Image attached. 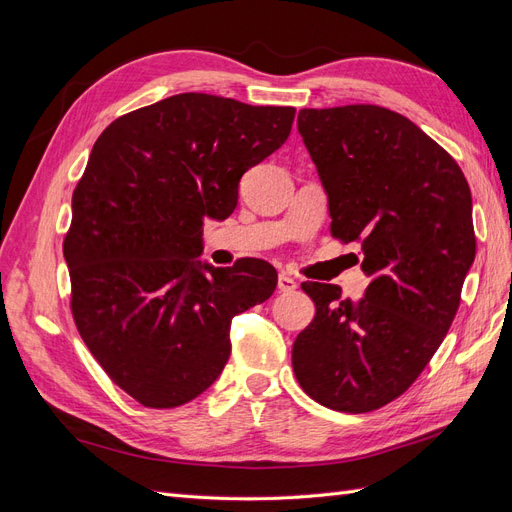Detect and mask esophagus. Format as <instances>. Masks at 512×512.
I'll use <instances>...</instances> for the list:
<instances>
[{"label":"esophagus","instance_id":"1","mask_svg":"<svg viewBox=\"0 0 512 512\" xmlns=\"http://www.w3.org/2000/svg\"><path fill=\"white\" fill-rule=\"evenodd\" d=\"M297 280H294V277H290V275H286V273H282L280 277H277V290L280 292H292V290H297Z\"/></svg>","mask_w":512,"mask_h":512}]
</instances>
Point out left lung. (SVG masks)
Segmentation results:
<instances>
[{
    "label": "left lung",
    "mask_w": 512,
    "mask_h": 512,
    "mask_svg": "<svg viewBox=\"0 0 512 512\" xmlns=\"http://www.w3.org/2000/svg\"><path fill=\"white\" fill-rule=\"evenodd\" d=\"M299 132L329 196L331 235L361 243L365 297L305 282L316 316L292 346L301 389L337 412L404 395L440 348L476 254L459 164L384 106L303 108Z\"/></svg>",
    "instance_id": "obj_1"
}]
</instances>
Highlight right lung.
<instances>
[{
    "label": "right lung",
    "mask_w": 512,
    "mask_h": 512,
    "mask_svg": "<svg viewBox=\"0 0 512 512\" xmlns=\"http://www.w3.org/2000/svg\"><path fill=\"white\" fill-rule=\"evenodd\" d=\"M292 121V106L179 94L121 115L91 149L64 239L70 309L141 406L207 391L230 356V320L273 294L265 260L215 269L196 256L205 218L235 211L243 173L286 143Z\"/></svg>",
    "instance_id": "right-lung-1"
}]
</instances>
